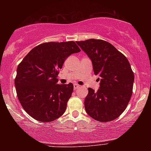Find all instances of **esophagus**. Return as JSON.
Segmentation results:
<instances>
[{
	"mask_svg": "<svg viewBox=\"0 0 151 151\" xmlns=\"http://www.w3.org/2000/svg\"><path fill=\"white\" fill-rule=\"evenodd\" d=\"M80 88V85H78V84H74V85H73L74 90H76V89H77V88Z\"/></svg>",
	"mask_w": 151,
	"mask_h": 151,
	"instance_id": "obj_1",
	"label": "esophagus"
}]
</instances>
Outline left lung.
<instances>
[{"mask_svg": "<svg viewBox=\"0 0 151 151\" xmlns=\"http://www.w3.org/2000/svg\"><path fill=\"white\" fill-rule=\"evenodd\" d=\"M91 60L100 86L98 91L88 88L84 100L87 114L98 122H110L127 108L133 93L134 74L124 54L106 41L88 39L77 41Z\"/></svg>", "mask_w": 151, "mask_h": 151, "instance_id": "obj_1", "label": "left lung"}]
</instances>
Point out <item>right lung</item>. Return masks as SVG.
<instances>
[{"instance_id":"add662e5","label":"right lung","mask_w":151,"mask_h":151,"mask_svg":"<svg viewBox=\"0 0 151 151\" xmlns=\"http://www.w3.org/2000/svg\"><path fill=\"white\" fill-rule=\"evenodd\" d=\"M80 51L73 41L42 43L32 49L18 65L16 93L31 117L49 122L64 114L73 85L57 84V76L65 60Z\"/></svg>"}]
</instances>
